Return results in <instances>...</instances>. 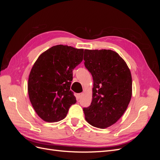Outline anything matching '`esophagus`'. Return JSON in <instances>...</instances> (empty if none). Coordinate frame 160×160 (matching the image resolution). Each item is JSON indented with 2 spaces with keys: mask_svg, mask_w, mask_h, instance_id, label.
Segmentation results:
<instances>
[{
  "mask_svg": "<svg viewBox=\"0 0 160 160\" xmlns=\"http://www.w3.org/2000/svg\"><path fill=\"white\" fill-rule=\"evenodd\" d=\"M82 95H83V93H78V94H77V95H76L77 99H80L81 98Z\"/></svg>",
  "mask_w": 160,
  "mask_h": 160,
  "instance_id": "esophagus-1",
  "label": "esophagus"
}]
</instances>
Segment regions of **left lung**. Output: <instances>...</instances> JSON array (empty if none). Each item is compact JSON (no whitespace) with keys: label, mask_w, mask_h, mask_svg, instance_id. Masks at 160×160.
Masks as SVG:
<instances>
[{"label":"left lung","mask_w":160,"mask_h":160,"mask_svg":"<svg viewBox=\"0 0 160 160\" xmlns=\"http://www.w3.org/2000/svg\"><path fill=\"white\" fill-rule=\"evenodd\" d=\"M85 66L93 79L91 105L83 108L85 120L105 129L115 123L126 111L132 95V78L125 61L111 50L84 51Z\"/></svg>","instance_id":"1"}]
</instances>
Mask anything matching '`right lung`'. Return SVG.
I'll use <instances>...</instances> for the list:
<instances>
[{
    "mask_svg": "<svg viewBox=\"0 0 160 160\" xmlns=\"http://www.w3.org/2000/svg\"><path fill=\"white\" fill-rule=\"evenodd\" d=\"M83 49L59 45L38 57L31 70L28 93L35 112L46 122L63 119L76 103L70 90L72 70L83 61Z\"/></svg>",
    "mask_w": 160,
    "mask_h": 160,
    "instance_id": "1",
    "label": "right lung"
}]
</instances>
